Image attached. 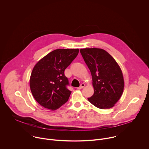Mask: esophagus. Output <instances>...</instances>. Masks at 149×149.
<instances>
[{"label":"esophagus","instance_id":"esophagus-1","mask_svg":"<svg viewBox=\"0 0 149 149\" xmlns=\"http://www.w3.org/2000/svg\"><path fill=\"white\" fill-rule=\"evenodd\" d=\"M85 87V84H84V83H82V84H81V85H80V86L78 88V89H82V88H84Z\"/></svg>","mask_w":149,"mask_h":149}]
</instances>
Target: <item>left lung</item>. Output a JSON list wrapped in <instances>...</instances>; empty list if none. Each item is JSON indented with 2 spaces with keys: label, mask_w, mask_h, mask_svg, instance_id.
Segmentation results:
<instances>
[{
  "label": "left lung",
  "mask_w": 149,
  "mask_h": 149,
  "mask_svg": "<svg viewBox=\"0 0 149 149\" xmlns=\"http://www.w3.org/2000/svg\"><path fill=\"white\" fill-rule=\"evenodd\" d=\"M80 52L92 75L94 93L88 101L100 109L113 107L121 97L124 87L120 67L102 49L84 48Z\"/></svg>",
  "instance_id": "obj_1"
}]
</instances>
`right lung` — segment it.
<instances>
[{
	"mask_svg": "<svg viewBox=\"0 0 149 149\" xmlns=\"http://www.w3.org/2000/svg\"><path fill=\"white\" fill-rule=\"evenodd\" d=\"M78 52L79 49H55L35 65L30 78V88L42 107L55 110L68 100L71 91L67 88L69 81L64 71Z\"/></svg>",
	"mask_w": 149,
	"mask_h": 149,
	"instance_id": "obj_1",
	"label": "right lung"
}]
</instances>
